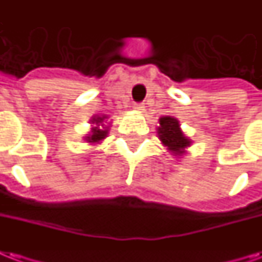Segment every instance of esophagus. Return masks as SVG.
Wrapping results in <instances>:
<instances>
[{
    "label": "esophagus",
    "instance_id": "34e87169",
    "mask_svg": "<svg viewBox=\"0 0 262 262\" xmlns=\"http://www.w3.org/2000/svg\"><path fill=\"white\" fill-rule=\"evenodd\" d=\"M133 109H135L136 112H138V113H142L144 110H145V107H144V105H142V103H135Z\"/></svg>",
    "mask_w": 262,
    "mask_h": 262
}]
</instances>
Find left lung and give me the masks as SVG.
I'll use <instances>...</instances> for the list:
<instances>
[{
	"label": "left lung",
	"mask_w": 262,
	"mask_h": 262,
	"mask_svg": "<svg viewBox=\"0 0 262 262\" xmlns=\"http://www.w3.org/2000/svg\"><path fill=\"white\" fill-rule=\"evenodd\" d=\"M157 136L168 152L176 159H182L187 153V148L192 144L191 138L183 133L179 120L172 116H164L159 118Z\"/></svg>",
	"instance_id": "8db88e82"
}]
</instances>
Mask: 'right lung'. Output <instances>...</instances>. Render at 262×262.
Here are the masks:
<instances>
[{
  "instance_id": "obj_1",
  "label": "right lung",
  "mask_w": 262,
  "mask_h": 262,
  "mask_svg": "<svg viewBox=\"0 0 262 262\" xmlns=\"http://www.w3.org/2000/svg\"><path fill=\"white\" fill-rule=\"evenodd\" d=\"M107 120L109 117L106 114H95L91 117V130L89 132V135L84 136V141L89 144H99L103 141L110 130V122H107Z\"/></svg>"
}]
</instances>
